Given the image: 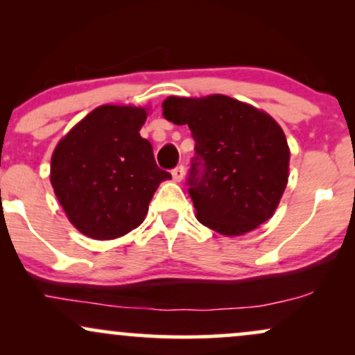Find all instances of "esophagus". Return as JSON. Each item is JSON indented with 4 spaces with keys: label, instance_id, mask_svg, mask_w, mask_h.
Segmentation results:
<instances>
[{
    "label": "esophagus",
    "instance_id": "34e87169",
    "mask_svg": "<svg viewBox=\"0 0 355 355\" xmlns=\"http://www.w3.org/2000/svg\"><path fill=\"white\" fill-rule=\"evenodd\" d=\"M172 177H173V180L182 182L183 177H185V166H183V165L175 166V168L172 170Z\"/></svg>",
    "mask_w": 355,
    "mask_h": 355
}]
</instances>
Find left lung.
Instances as JSON below:
<instances>
[{
    "label": "left lung",
    "instance_id": "1",
    "mask_svg": "<svg viewBox=\"0 0 355 355\" xmlns=\"http://www.w3.org/2000/svg\"><path fill=\"white\" fill-rule=\"evenodd\" d=\"M164 116L189 125L195 140L187 185L198 222L227 237L274 215L288 180L287 138L279 123L225 95L168 96Z\"/></svg>",
    "mask_w": 355,
    "mask_h": 355
}]
</instances>
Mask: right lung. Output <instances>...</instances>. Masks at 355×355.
<instances>
[{"mask_svg":"<svg viewBox=\"0 0 355 355\" xmlns=\"http://www.w3.org/2000/svg\"><path fill=\"white\" fill-rule=\"evenodd\" d=\"M145 108L103 105L88 113L51 157L50 180L64 214L81 234L112 240L145 220L155 190L172 178L140 137Z\"/></svg>","mask_w":355,"mask_h":355,"instance_id":"right-lung-1","label":"right lung"}]
</instances>
